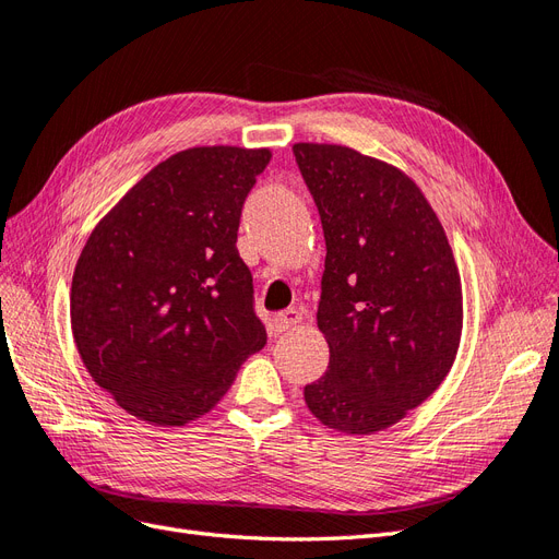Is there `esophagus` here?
Returning <instances> with one entry per match:
<instances>
[{
	"label": "esophagus",
	"mask_w": 559,
	"mask_h": 559,
	"mask_svg": "<svg viewBox=\"0 0 559 559\" xmlns=\"http://www.w3.org/2000/svg\"><path fill=\"white\" fill-rule=\"evenodd\" d=\"M300 321H302V312L298 310V307H288V310H284L271 319V331L277 335V333L294 329V325H298Z\"/></svg>",
	"instance_id": "34e87169"
}]
</instances>
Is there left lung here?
Segmentation results:
<instances>
[{"instance_id":"8db88e82","label":"left lung","mask_w":559,"mask_h":559,"mask_svg":"<svg viewBox=\"0 0 559 559\" xmlns=\"http://www.w3.org/2000/svg\"><path fill=\"white\" fill-rule=\"evenodd\" d=\"M294 155L323 226L317 325L331 349L305 402L337 432L386 430L455 360L463 286L453 249L400 168L331 143H296Z\"/></svg>"}]
</instances>
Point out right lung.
Masks as SVG:
<instances>
[{"label": "right lung", "mask_w": 559, "mask_h": 559, "mask_svg": "<svg viewBox=\"0 0 559 559\" xmlns=\"http://www.w3.org/2000/svg\"><path fill=\"white\" fill-rule=\"evenodd\" d=\"M271 150L189 147L152 168L94 226L71 282L90 377L152 426L205 416L265 344L238 254L242 203Z\"/></svg>", "instance_id": "right-lung-1"}]
</instances>
